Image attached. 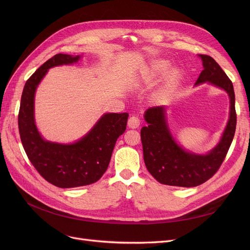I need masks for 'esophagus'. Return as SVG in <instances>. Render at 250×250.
<instances>
[{"label":"esophagus","instance_id":"1","mask_svg":"<svg viewBox=\"0 0 250 250\" xmlns=\"http://www.w3.org/2000/svg\"><path fill=\"white\" fill-rule=\"evenodd\" d=\"M140 124H141V121H140V118H139L138 116L133 115V116H130V117L128 118L127 125H128L129 127H132V128H137V127H139Z\"/></svg>","mask_w":250,"mask_h":250}]
</instances>
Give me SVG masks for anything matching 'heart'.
<instances>
[{"mask_svg":"<svg viewBox=\"0 0 250 250\" xmlns=\"http://www.w3.org/2000/svg\"><path fill=\"white\" fill-rule=\"evenodd\" d=\"M169 69V62L166 61H156L154 62L148 72V78L152 81H158L160 79L167 73ZM181 72L179 69L174 68L172 70H170L167 77H166V81L164 86L161 89V93L165 94L169 90L171 89L176 82L180 79Z\"/></svg>","mask_w":250,"mask_h":250,"instance_id":"1","label":"heart"}]
</instances>
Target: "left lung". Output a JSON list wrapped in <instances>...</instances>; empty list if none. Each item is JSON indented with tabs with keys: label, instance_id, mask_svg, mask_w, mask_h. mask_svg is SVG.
I'll return each instance as SVG.
<instances>
[{
	"label": "left lung",
	"instance_id": "obj_1",
	"mask_svg": "<svg viewBox=\"0 0 250 250\" xmlns=\"http://www.w3.org/2000/svg\"><path fill=\"white\" fill-rule=\"evenodd\" d=\"M204 70L195 84L209 82L224 89L230 97V117L218 146L207 155L188 153L180 148L166 125L164 106L147 109V126L141 129L144 161L148 171L162 185L192 188L211 178L224 161L234 138L237 115L233 84L219 63L209 56L200 55Z\"/></svg>",
	"mask_w": 250,
	"mask_h": 250
}]
</instances>
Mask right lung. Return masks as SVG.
<instances>
[{
  "instance_id": "right-lung-1",
  "label": "right lung",
  "mask_w": 250,
  "mask_h": 250,
  "mask_svg": "<svg viewBox=\"0 0 250 250\" xmlns=\"http://www.w3.org/2000/svg\"><path fill=\"white\" fill-rule=\"evenodd\" d=\"M79 59L80 56L58 54L41 65L25 83L18 114L20 139L28 159L47 182L62 188L89 186L101 178L128 117L126 112L104 114L83 139L71 145L42 138L34 124L35 89L49 68L73 63Z\"/></svg>"
}]
</instances>
